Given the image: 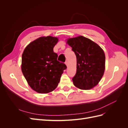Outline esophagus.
Masks as SVG:
<instances>
[{"mask_svg":"<svg viewBox=\"0 0 128 128\" xmlns=\"http://www.w3.org/2000/svg\"><path fill=\"white\" fill-rule=\"evenodd\" d=\"M68 61L67 60H66L65 61V64H66L67 66H68Z\"/></svg>","mask_w":128,"mask_h":128,"instance_id":"1","label":"esophagus"}]
</instances>
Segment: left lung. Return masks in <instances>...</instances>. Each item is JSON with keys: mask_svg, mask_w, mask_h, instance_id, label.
Returning a JSON list of instances; mask_svg holds the SVG:
<instances>
[{"mask_svg": "<svg viewBox=\"0 0 128 128\" xmlns=\"http://www.w3.org/2000/svg\"><path fill=\"white\" fill-rule=\"evenodd\" d=\"M67 43L72 48L77 59V70L72 78L75 86L89 90L99 82L105 69V55L94 42L82 36L69 38Z\"/></svg>", "mask_w": 128, "mask_h": 128, "instance_id": "1", "label": "left lung"}]
</instances>
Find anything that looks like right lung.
Instances as JSON below:
<instances>
[{"label": "right lung", "instance_id": "add662e5", "mask_svg": "<svg viewBox=\"0 0 128 128\" xmlns=\"http://www.w3.org/2000/svg\"><path fill=\"white\" fill-rule=\"evenodd\" d=\"M58 41L52 36L42 37L26 46L22 56L21 69L29 86L40 94L53 91L67 68L57 60L53 48Z\"/></svg>", "mask_w": 128, "mask_h": 128}]
</instances>
